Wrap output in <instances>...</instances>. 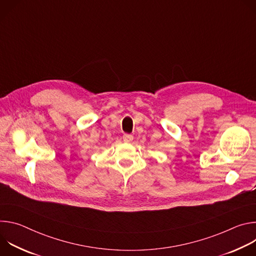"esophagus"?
Segmentation results:
<instances>
[{"label":"esophagus","mask_w":256,"mask_h":256,"mask_svg":"<svg viewBox=\"0 0 256 256\" xmlns=\"http://www.w3.org/2000/svg\"><path fill=\"white\" fill-rule=\"evenodd\" d=\"M122 138H124V142H132V140H134V136H132V134H124L122 136Z\"/></svg>","instance_id":"34e87169"}]
</instances>
